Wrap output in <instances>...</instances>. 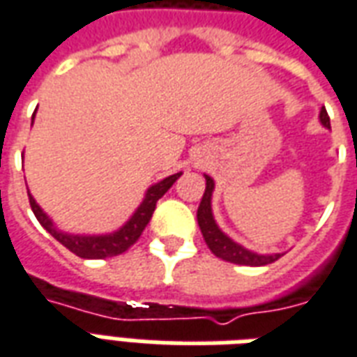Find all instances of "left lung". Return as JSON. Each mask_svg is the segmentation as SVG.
Returning a JSON list of instances; mask_svg holds the SVG:
<instances>
[{
  "label": "left lung",
  "instance_id": "obj_1",
  "mask_svg": "<svg viewBox=\"0 0 357 357\" xmlns=\"http://www.w3.org/2000/svg\"><path fill=\"white\" fill-rule=\"evenodd\" d=\"M319 122H321L323 128L331 130V120L325 107L319 110ZM204 179H206V189H204L202 201L199 204V210H197V222H199L202 237H204L206 245L212 250V255L222 258L225 262L239 264V266H268V264L279 260L284 252L260 255V252H255V250H248L247 247L235 243L229 235H225L220 229V225L214 220V212H212V193H214L216 183H214V179L210 178L208 174H204Z\"/></svg>",
  "mask_w": 357,
  "mask_h": 357
}]
</instances>
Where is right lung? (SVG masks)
Wrapping results in <instances>:
<instances>
[{
    "label": "right lung",
    "mask_w": 357,
    "mask_h": 357,
    "mask_svg": "<svg viewBox=\"0 0 357 357\" xmlns=\"http://www.w3.org/2000/svg\"><path fill=\"white\" fill-rule=\"evenodd\" d=\"M34 116H32V122H34ZM181 174H183V172L172 174L168 178L160 179L155 185L149 187L147 191H145L143 201H141L139 206H137L135 212L130 216V220H128L122 227H118L116 231L102 233V235H74V233L61 231L57 225L53 224V220L43 212L42 206L36 202V199L30 195V191H28V199H30V206H32V212H34V216L38 218V222H40L43 229L50 231L63 247H66L70 252H74L76 256H80V258L101 260V258H110V256L122 255V252H126L128 248L132 247L135 241L139 239L143 229L147 227L149 220L153 218V212H155L156 208V201L176 183V179H178Z\"/></svg>",
    "instance_id": "add662e5"
}]
</instances>
